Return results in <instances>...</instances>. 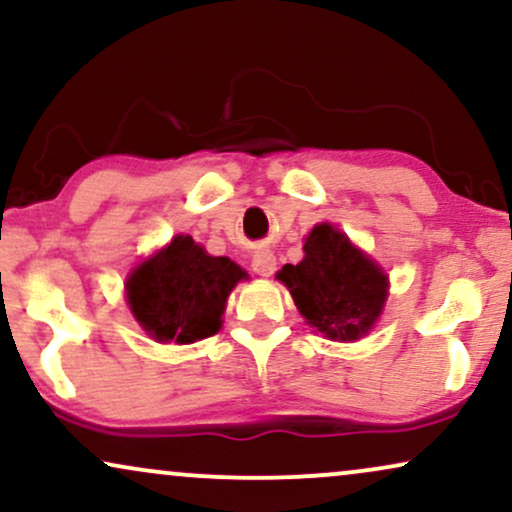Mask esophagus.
<instances>
[{
  "mask_svg": "<svg viewBox=\"0 0 512 512\" xmlns=\"http://www.w3.org/2000/svg\"><path fill=\"white\" fill-rule=\"evenodd\" d=\"M250 267H252V271H255V274L271 276V274H274V271H276V257H274V252H271V250H257L255 255H252Z\"/></svg>",
  "mask_w": 512,
  "mask_h": 512,
  "instance_id": "obj_1",
  "label": "esophagus"
}]
</instances>
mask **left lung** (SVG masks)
Segmentation results:
<instances>
[{"instance_id": "1", "label": "left lung", "mask_w": 512, "mask_h": 512, "mask_svg": "<svg viewBox=\"0 0 512 512\" xmlns=\"http://www.w3.org/2000/svg\"><path fill=\"white\" fill-rule=\"evenodd\" d=\"M286 283L304 321L331 340H359L383 314L385 271L333 224H316L304 241L300 264H286Z\"/></svg>"}]
</instances>
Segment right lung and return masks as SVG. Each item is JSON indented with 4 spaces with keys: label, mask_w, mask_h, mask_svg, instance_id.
<instances>
[{
    "label": "right lung",
    "mask_w": 512,
    "mask_h": 512,
    "mask_svg": "<svg viewBox=\"0 0 512 512\" xmlns=\"http://www.w3.org/2000/svg\"><path fill=\"white\" fill-rule=\"evenodd\" d=\"M243 278L248 274L229 257H212L191 236H174L129 274L127 304L153 340L191 345L222 328L226 297Z\"/></svg>",
    "instance_id": "right-lung-1"
}]
</instances>
